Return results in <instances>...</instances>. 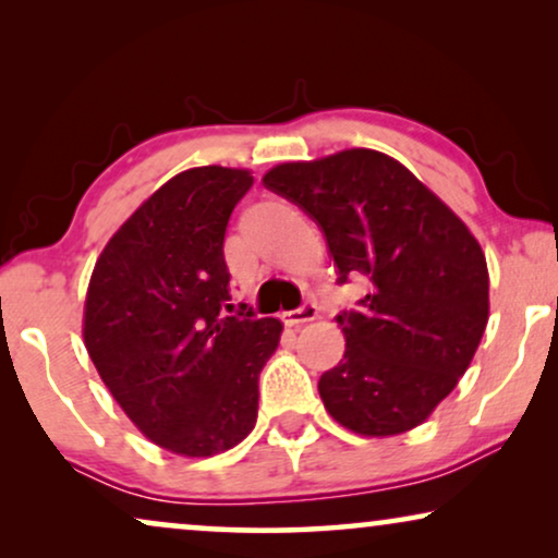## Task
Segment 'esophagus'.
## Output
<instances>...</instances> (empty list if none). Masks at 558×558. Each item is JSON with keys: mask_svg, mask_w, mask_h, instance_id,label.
I'll return each instance as SVG.
<instances>
[{"mask_svg": "<svg viewBox=\"0 0 558 558\" xmlns=\"http://www.w3.org/2000/svg\"><path fill=\"white\" fill-rule=\"evenodd\" d=\"M315 317H317V304L315 302H304L302 307L281 312V323L289 325V327H300L304 323H312Z\"/></svg>", "mask_w": 558, "mask_h": 558, "instance_id": "esophagus-1", "label": "esophagus"}]
</instances>
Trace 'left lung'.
I'll return each instance as SVG.
<instances>
[{
	"instance_id": "obj_1",
	"label": "left lung",
	"mask_w": 558,
	"mask_h": 558,
	"mask_svg": "<svg viewBox=\"0 0 558 558\" xmlns=\"http://www.w3.org/2000/svg\"><path fill=\"white\" fill-rule=\"evenodd\" d=\"M264 185L325 233L338 281H368L338 325L345 355L319 378L335 422L365 437L414 429L447 399L487 325V264L468 226L401 162L345 149L287 162Z\"/></svg>"
}]
</instances>
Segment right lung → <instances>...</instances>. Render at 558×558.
<instances>
[{
	"label": "right lung",
	"instance_id": "right-lung-1",
	"mask_svg": "<svg viewBox=\"0 0 558 558\" xmlns=\"http://www.w3.org/2000/svg\"><path fill=\"white\" fill-rule=\"evenodd\" d=\"M251 185L246 170L218 165L174 174L90 274V361L144 437L174 454L210 457L248 437L279 345V319L235 312L228 292L226 228Z\"/></svg>",
	"mask_w": 558,
	"mask_h": 558
}]
</instances>
